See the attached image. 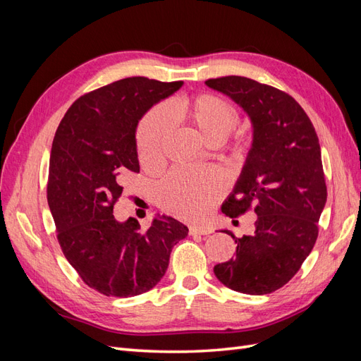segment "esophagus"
<instances>
[{
  "label": "esophagus",
  "instance_id": "esophagus-1",
  "mask_svg": "<svg viewBox=\"0 0 361 361\" xmlns=\"http://www.w3.org/2000/svg\"><path fill=\"white\" fill-rule=\"evenodd\" d=\"M207 233H209V231H207V228H204V227H190V231H188V235H190V236L207 235Z\"/></svg>",
  "mask_w": 361,
  "mask_h": 361
}]
</instances>
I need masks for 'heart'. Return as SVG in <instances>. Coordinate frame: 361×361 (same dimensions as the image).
Returning a JSON list of instances; mask_svg holds the SVG:
<instances>
[{
    "label": "heart",
    "instance_id": "heart-1",
    "mask_svg": "<svg viewBox=\"0 0 361 361\" xmlns=\"http://www.w3.org/2000/svg\"><path fill=\"white\" fill-rule=\"evenodd\" d=\"M183 123L195 130L207 145H220L239 122L238 108L220 96L203 93L182 97L162 110L150 111L137 130V152L146 169L162 164L171 125ZM223 192V180L215 171L178 170L161 183L158 199L167 212L182 220H200Z\"/></svg>",
    "mask_w": 361,
    "mask_h": 361
}]
</instances>
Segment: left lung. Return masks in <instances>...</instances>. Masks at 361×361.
<instances>
[{
    "instance_id": "1",
    "label": "left lung",
    "mask_w": 361,
    "mask_h": 361,
    "mask_svg": "<svg viewBox=\"0 0 361 361\" xmlns=\"http://www.w3.org/2000/svg\"><path fill=\"white\" fill-rule=\"evenodd\" d=\"M248 114L253 146L221 211L236 218L253 209V235L235 238L236 255L214 267L228 289L271 293L297 274L318 238L326 202L321 146L309 116L286 92L245 76L207 80Z\"/></svg>"
}]
</instances>
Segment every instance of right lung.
<instances>
[{
	"label": "right lung",
	"instance_id": "obj_1",
	"mask_svg": "<svg viewBox=\"0 0 361 361\" xmlns=\"http://www.w3.org/2000/svg\"><path fill=\"white\" fill-rule=\"evenodd\" d=\"M182 84L133 76L104 85L71 105L54 137L47 197L59 244L85 285L106 297L150 290L188 235L167 215L145 232L135 218L118 223L113 215L126 174L140 171L138 120Z\"/></svg>",
	"mask_w": 361,
	"mask_h": 361
}]
</instances>
